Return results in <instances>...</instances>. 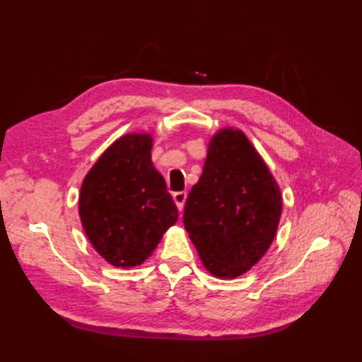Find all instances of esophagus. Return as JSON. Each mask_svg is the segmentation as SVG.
Segmentation results:
<instances>
[{
    "mask_svg": "<svg viewBox=\"0 0 362 362\" xmlns=\"http://www.w3.org/2000/svg\"><path fill=\"white\" fill-rule=\"evenodd\" d=\"M187 191H177V193L173 194V199L174 202L177 205V209H179V211H183V206H185V201H187Z\"/></svg>",
    "mask_w": 362,
    "mask_h": 362,
    "instance_id": "obj_1",
    "label": "esophagus"
}]
</instances>
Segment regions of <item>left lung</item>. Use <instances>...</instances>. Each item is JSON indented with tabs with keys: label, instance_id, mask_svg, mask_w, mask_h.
Segmentation results:
<instances>
[{
	"label": "left lung",
	"instance_id": "obj_1",
	"mask_svg": "<svg viewBox=\"0 0 362 362\" xmlns=\"http://www.w3.org/2000/svg\"><path fill=\"white\" fill-rule=\"evenodd\" d=\"M281 209L279 183L249 138L240 129H219L183 211L206 271L218 279L250 271L271 247Z\"/></svg>",
	"mask_w": 362,
	"mask_h": 362
}]
</instances>
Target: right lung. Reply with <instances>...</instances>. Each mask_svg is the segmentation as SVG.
Instances as JSON below:
<instances>
[{"label":"right lung","mask_w":362,"mask_h":362,"mask_svg":"<svg viewBox=\"0 0 362 362\" xmlns=\"http://www.w3.org/2000/svg\"><path fill=\"white\" fill-rule=\"evenodd\" d=\"M149 132L113 141L82 182L79 216L88 241L107 263L135 267L156 250L179 211L152 165Z\"/></svg>","instance_id":"1"}]
</instances>
